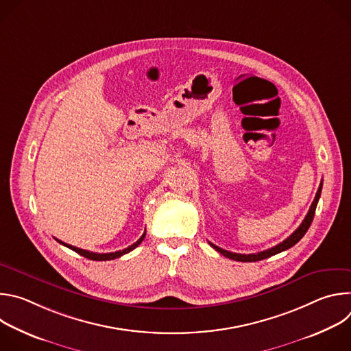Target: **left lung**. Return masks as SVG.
<instances>
[{
	"label": "left lung",
	"instance_id": "obj_1",
	"mask_svg": "<svg viewBox=\"0 0 351 351\" xmlns=\"http://www.w3.org/2000/svg\"><path fill=\"white\" fill-rule=\"evenodd\" d=\"M321 191H322V182H321V184H319V187H318V191H317V194H315L314 202H313V204H311V207H310V210H308V213H307L304 221L302 222V225H300L286 240H283L282 243L276 244V245L272 247V248L264 250V252L256 253V254H237V253L226 252V250H223V248H221V247L213 244L211 241H210V244H211V247H214V248L217 250L218 253H221V254L225 256L226 258H230V260H234V261H241V263L261 261V260H264V258H268V257H271V256H275V254H278V253H282V252H285V250H287V248L293 247L295 243H298L300 240H302V237L307 233V230H308V228H310V225H311V222H313V219H314V215H315V208H317V204H318V199H319V197H321Z\"/></svg>",
	"mask_w": 351,
	"mask_h": 351
}]
</instances>
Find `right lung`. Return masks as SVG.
Wrapping results in <instances>:
<instances>
[{
	"mask_svg": "<svg viewBox=\"0 0 351 351\" xmlns=\"http://www.w3.org/2000/svg\"><path fill=\"white\" fill-rule=\"evenodd\" d=\"M144 237H145V232L141 234V237L136 241V243H133L132 245H129V247H126L125 250H119V252H115V253H104V254H99V253H91V252H87V250H83V248H79V247H75V245H71V244H66V243H64V241H61V240H58L61 244H64V245H66L68 248H71V250H73V252H76L77 254H80V256H83V257H86V258H88V260H93V261H108V260H115V258H119V257H122L123 254H128L129 252H132V250H134L143 240H144Z\"/></svg>",
	"mask_w": 351,
	"mask_h": 351,
	"instance_id": "right-lung-1",
	"label": "right lung"
}]
</instances>
